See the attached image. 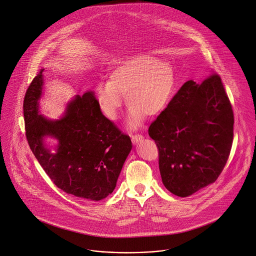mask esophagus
I'll return each mask as SVG.
<instances>
[{
	"mask_svg": "<svg viewBox=\"0 0 256 256\" xmlns=\"http://www.w3.org/2000/svg\"><path fill=\"white\" fill-rule=\"evenodd\" d=\"M143 138H144V137H143V135H141V134H134V135H132V143H134V145L137 144L139 141H141Z\"/></svg>",
	"mask_w": 256,
	"mask_h": 256,
	"instance_id": "1",
	"label": "esophagus"
}]
</instances>
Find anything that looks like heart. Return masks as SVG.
Masks as SVG:
<instances>
[{"label":"heart","instance_id":"b5f03b06","mask_svg":"<svg viewBox=\"0 0 256 256\" xmlns=\"http://www.w3.org/2000/svg\"><path fill=\"white\" fill-rule=\"evenodd\" d=\"M176 86L172 67L148 54L130 56L115 66L108 82H100L95 93L102 113L116 120L124 104L130 110L128 124L136 128L145 117H154L167 108Z\"/></svg>","mask_w":256,"mask_h":256}]
</instances>
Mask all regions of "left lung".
<instances>
[{
  "label": "left lung",
  "instance_id": "1",
  "mask_svg": "<svg viewBox=\"0 0 256 256\" xmlns=\"http://www.w3.org/2000/svg\"><path fill=\"white\" fill-rule=\"evenodd\" d=\"M234 116L218 74L188 80L148 128L170 193L185 198L215 182L232 150Z\"/></svg>",
  "mask_w": 256,
  "mask_h": 256
}]
</instances>
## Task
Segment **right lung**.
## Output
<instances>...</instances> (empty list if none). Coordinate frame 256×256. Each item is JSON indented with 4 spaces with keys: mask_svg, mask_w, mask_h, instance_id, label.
I'll list each match as a JSON object with an SVG mask.
<instances>
[{
    "mask_svg": "<svg viewBox=\"0 0 256 256\" xmlns=\"http://www.w3.org/2000/svg\"><path fill=\"white\" fill-rule=\"evenodd\" d=\"M43 71L37 74L24 96L26 136L30 148L61 190L82 200H100L116 187L132 148L130 138L102 114L93 91L74 98L60 119L50 120L39 114ZM47 136L58 142L54 150L44 143Z\"/></svg>",
    "mask_w": 256,
    "mask_h": 256,
    "instance_id": "add662e5",
    "label": "right lung"
}]
</instances>
